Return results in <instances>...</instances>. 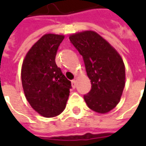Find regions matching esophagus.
<instances>
[{"mask_svg":"<svg viewBox=\"0 0 146 146\" xmlns=\"http://www.w3.org/2000/svg\"><path fill=\"white\" fill-rule=\"evenodd\" d=\"M71 83H72V87H73V88H76V80H73L71 81Z\"/></svg>","mask_w":146,"mask_h":146,"instance_id":"1","label":"esophagus"}]
</instances>
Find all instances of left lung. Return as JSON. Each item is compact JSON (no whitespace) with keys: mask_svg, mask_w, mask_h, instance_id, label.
Returning <instances> with one entry per match:
<instances>
[{"mask_svg":"<svg viewBox=\"0 0 146 146\" xmlns=\"http://www.w3.org/2000/svg\"><path fill=\"white\" fill-rule=\"evenodd\" d=\"M71 43L81 54L92 89L84 96L91 110L105 114L116 107L125 86V66L119 52L93 30L71 34Z\"/></svg>","mask_w":146,"mask_h":146,"instance_id":"8db88e82","label":"left lung"}]
</instances>
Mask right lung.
<instances>
[{
  "mask_svg": "<svg viewBox=\"0 0 146 146\" xmlns=\"http://www.w3.org/2000/svg\"><path fill=\"white\" fill-rule=\"evenodd\" d=\"M65 36L46 33L31 47L24 58L21 79L31 107L44 117H54L66 108L71 82L55 63L58 46Z\"/></svg>",
  "mask_w": 146,
  "mask_h": 146,
  "instance_id": "1",
  "label": "right lung"
}]
</instances>
